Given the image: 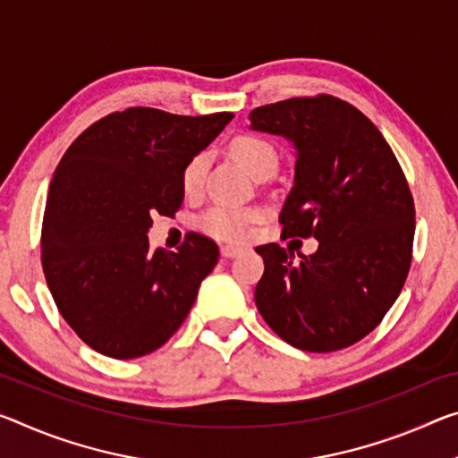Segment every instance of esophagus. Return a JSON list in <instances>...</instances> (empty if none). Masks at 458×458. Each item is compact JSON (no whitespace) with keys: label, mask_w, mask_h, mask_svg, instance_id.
<instances>
[{"label":"esophagus","mask_w":458,"mask_h":458,"mask_svg":"<svg viewBox=\"0 0 458 458\" xmlns=\"http://www.w3.org/2000/svg\"><path fill=\"white\" fill-rule=\"evenodd\" d=\"M238 255H241V249H238V246H222L224 259H234Z\"/></svg>","instance_id":"34e87169"}]
</instances>
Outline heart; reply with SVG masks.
Returning a JSON list of instances; mask_svg holds the SVG:
<instances>
[{"instance_id":"heart-1","label":"heart","mask_w":458,"mask_h":458,"mask_svg":"<svg viewBox=\"0 0 458 458\" xmlns=\"http://www.w3.org/2000/svg\"><path fill=\"white\" fill-rule=\"evenodd\" d=\"M232 157L241 163L246 171L255 175L257 171L263 169L268 163H277V150L271 142L255 134H241L232 138L230 142ZM208 169V155L199 152L190 163L183 166L181 173V187L187 195H193L201 190L203 177ZM260 212L252 208H238V206H214L199 217V228L206 234L226 242H241L250 234V226L259 222Z\"/></svg>"}]
</instances>
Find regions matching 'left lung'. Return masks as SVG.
<instances>
[{"mask_svg":"<svg viewBox=\"0 0 458 458\" xmlns=\"http://www.w3.org/2000/svg\"><path fill=\"white\" fill-rule=\"evenodd\" d=\"M249 118L297 150L283 234L318 241L300 260L275 242L257 246L260 316L308 352L359 343L394 306L411 265L416 209L402 166L365 114L326 93L260 106Z\"/></svg>","mask_w":458,"mask_h":458,"instance_id":"8db88e82","label":"left lung"}]
</instances>
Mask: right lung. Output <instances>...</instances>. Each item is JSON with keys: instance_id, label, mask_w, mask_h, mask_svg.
Instances as JSON below:
<instances>
[{"instance_id": "right-lung-1", "label": "right lung", "mask_w": 458, "mask_h": 458, "mask_svg": "<svg viewBox=\"0 0 458 458\" xmlns=\"http://www.w3.org/2000/svg\"><path fill=\"white\" fill-rule=\"evenodd\" d=\"M234 118L128 107L91 124L56 166L42 220V268L61 316L112 359L161 348L190 314L220 250L187 234L148 249L152 216H175L181 173Z\"/></svg>"}]
</instances>
